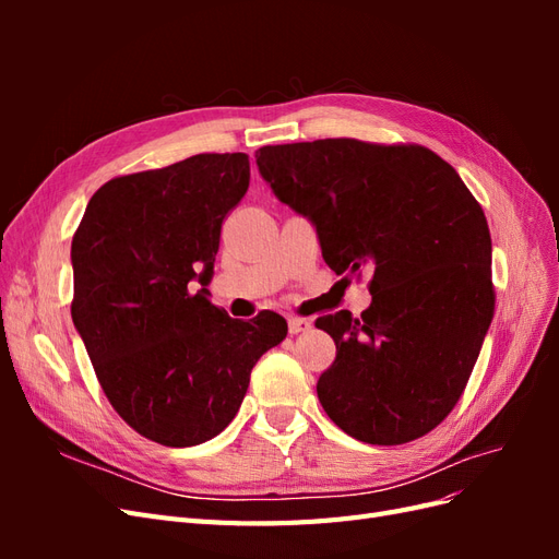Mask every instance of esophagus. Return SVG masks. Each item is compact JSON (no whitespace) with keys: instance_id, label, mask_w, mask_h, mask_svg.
<instances>
[{"instance_id":"34e87169","label":"esophagus","mask_w":559,"mask_h":559,"mask_svg":"<svg viewBox=\"0 0 559 559\" xmlns=\"http://www.w3.org/2000/svg\"><path fill=\"white\" fill-rule=\"evenodd\" d=\"M312 331V321L310 319H300V317H289V333L298 335V333H308Z\"/></svg>"}]
</instances>
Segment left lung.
<instances>
[{
    "instance_id": "1",
    "label": "left lung",
    "mask_w": 559,
    "mask_h": 559,
    "mask_svg": "<svg viewBox=\"0 0 559 559\" xmlns=\"http://www.w3.org/2000/svg\"><path fill=\"white\" fill-rule=\"evenodd\" d=\"M263 181L317 230L337 275L373 270L370 308L317 319L335 343L321 408L357 441L401 445L460 401L492 324L487 218L425 146L317 140L257 151Z\"/></svg>"
}]
</instances>
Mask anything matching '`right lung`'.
<instances>
[{
	"label": "right lung",
	"instance_id": "right-lung-1",
	"mask_svg": "<svg viewBox=\"0 0 559 559\" xmlns=\"http://www.w3.org/2000/svg\"><path fill=\"white\" fill-rule=\"evenodd\" d=\"M247 189V154H198L107 181L74 233L72 321L95 376L114 411L167 448L222 433L289 331L277 312L242 321L210 300L222 224Z\"/></svg>",
	"mask_w": 559,
	"mask_h": 559
}]
</instances>
